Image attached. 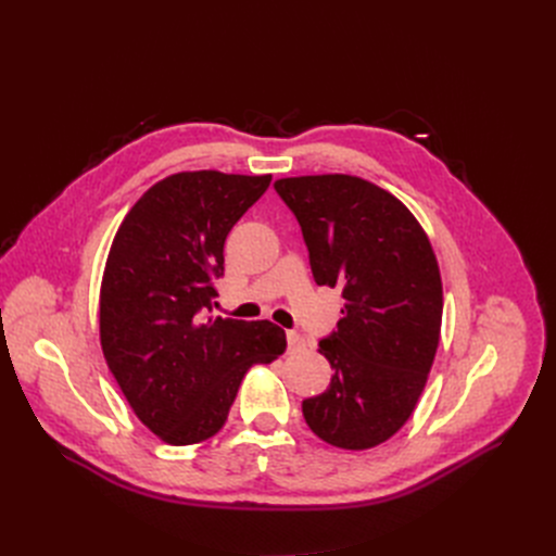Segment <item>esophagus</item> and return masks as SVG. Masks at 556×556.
Instances as JSON below:
<instances>
[{
  "instance_id": "1",
  "label": "esophagus",
  "mask_w": 556,
  "mask_h": 556,
  "mask_svg": "<svg viewBox=\"0 0 556 556\" xmlns=\"http://www.w3.org/2000/svg\"><path fill=\"white\" fill-rule=\"evenodd\" d=\"M286 340H288V352H302L304 349V338L295 331H288Z\"/></svg>"
}]
</instances>
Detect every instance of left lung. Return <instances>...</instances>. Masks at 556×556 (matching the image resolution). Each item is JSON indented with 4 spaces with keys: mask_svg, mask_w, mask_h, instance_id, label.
Returning <instances> with one entry per match:
<instances>
[{
    "mask_svg": "<svg viewBox=\"0 0 556 556\" xmlns=\"http://www.w3.org/2000/svg\"><path fill=\"white\" fill-rule=\"evenodd\" d=\"M317 286L340 288L338 331L319 340L333 376L304 399L319 440L344 451L388 442L410 419L442 333V275L428 233L390 191L356 175L281 178Z\"/></svg>",
    "mask_w": 556,
    "mask_h": 556,
    "instance_id": "obj_1",
    "label": "left lung"
}]
</instances>
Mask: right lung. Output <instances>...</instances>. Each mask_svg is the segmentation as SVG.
Returning <instances> with one entry per match:
<instances>
[{"mask_svg": "<svg viewBox=\"0 0 556 556\" xmlns=\"http://www.w3.org/2000/svg\"><path fill=\"white\" fill-rule=\"evenodd\" d=\"M270 180L173 173L114 233L99 295L103 358L137 419L170 446L214 437L248 369L286 349L283 329L268 319L210 315L227 233Z\"/></svg>", "mask_w": 556, "mask_h": 556, "instance_id": "add662e5", "label": "right lung"}]
</instances>
